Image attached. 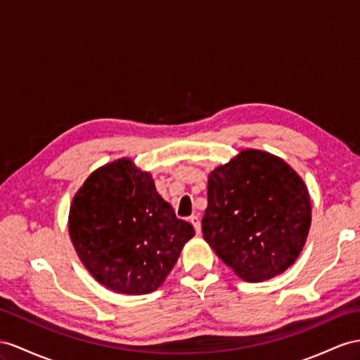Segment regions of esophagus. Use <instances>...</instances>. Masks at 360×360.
Instances as JSON below:
<instances>
[{"mask_svg":"<svg viewBox=\"0 0 360 360\" xmlns=\"http://www.w3.org/2000/svg\"><path fill=\"white\" fill-rule=\"evenodd\" d=\"M190 222H191L193 228H195V231L198 234H200V219H199V216H191L190 217Z\"/></svg>","mask_w":360,"mask_h":360,"instance_id":"esophagus-1","label":"esophagus"}]
</instances>
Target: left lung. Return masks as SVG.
<instances>
[{"instance_id": "8db88e82", "label": "left lung", "mask_w": 360, "mask_h": 360, "mask_svg": "<svg viewBox=\"0 0 360 360\" xmlns=\"http://www.w3.org/2000/svg\"><path fill=\"white\" fill-rule=\"evenodd\" d=\"M202 233L245 281L283 274L298 259L311 224L307 186L284 160L243 149L208 174Z\"/></svg>"}]
</instances>
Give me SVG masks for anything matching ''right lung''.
<instances>
[{"label": "right lung", "mask_w": 360, "mask_h": 360, "mask_svg": "<svg viewBox=\"0 0 360 360\" xmlns=\"http://www.w3.org/2000/svg\"><path fill=\"white\" fill-rule=\"evenodd\" d=\"M68 229L88 272L123 295L158 289L195 236L158 195L152 174L129 158L89 174L72 198Z\"/></svg>", "instance_id": "add662e5"}]
</instances>
